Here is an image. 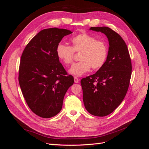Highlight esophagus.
<instances>
[{
	"label": "esophagus",
	"mask_w": 149,
	"mask_h": 149,
	"mask_svg": "<svg viewBox=\"0 0 149 149\" xmlns=\"http://www.w3.org/2000/svg\"><path fill=\"white\" fill-rule=\"evenodd\" d=\"M74 83H77L79 82V79L77 77H74Z\"/></svg>",
	"instance_id": "esophagus-1"
}]
</instances>
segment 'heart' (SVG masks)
Masks as SVG:
<instances>
[{
  "label": "heart",
  "instance_id": "b5f03b06",
  "mask_svg": "<svg viewBox=\"0 0 149 149\" xmlns=\"http://www.w3.org/2000/svg\"><path fill=\"white\" fill-rule=\"evenodd\" d=\"M71 46L60 43L56 49L58 58L66 65L73 61L74 52L80 53V61L74 63L69 70L71 74L80 76L89 71L98 70L104 65L108 54V47L105 42L96 40L88 33H81L71 40Z\"/></svg>",
  "mask_w": 149,
  "mask_h": 149
}]
</instances>
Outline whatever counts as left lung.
<instances>
[{
	"label": "left lung",
	"instance_id": "left-lung-1",
	"mask_svg": "<svg viewBox=\"0 0 149 149\" xmlns=\"http://www.w3.org/2000/svg\"><path fill=\"white\" fill-rule=\"evenodd\" d=\"M108 38L107 60L95 74L81 81L83 102L90 114L104 117L112 113L123 101L130 84L132 63L129 50L120 36L107 26L91 27Z\"/></svg>",
	"mask_w": 149,
	"mask_h": 149
}]
</instances>
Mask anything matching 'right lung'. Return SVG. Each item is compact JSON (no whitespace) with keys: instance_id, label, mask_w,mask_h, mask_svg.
Instances as JSON below:
<instances>
[{"instance_id":"obj_1","label":"right lung","mask_w":149,"mask_h":149,"mask_svg":"<svg viewBox=\"0 0 149 149\" xmlns=\"http://www.w3.org/2000/svg\"><path fill=\"white\" fill-rule=\"evenodd\" d=\"M70 30H42L26 45L20 59L19 81L26 104L33 113L50 118L61 110L67 90L73 84L57 56L56 49Z\"/></svg>"}]
</instances>
